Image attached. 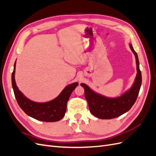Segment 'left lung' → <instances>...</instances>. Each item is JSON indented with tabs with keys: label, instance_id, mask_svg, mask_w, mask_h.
<instances>
[{
	"label": "left lung",
	"instance_id": "8db88e82",
	"mask_svg": "<svg viewBox=\"0 0 156 156\" xmlns=\"http://www.w3.org/2000/svg\"><path fill=\"white\" fill-rule=\"evenodd\" d=\"M129 48L135 56L136 75L133 85L120 96L108 98L94 92L86 84H81L84 89V97L88 102L90 112L98 119H112L119 117L128 111L136 100L142 83V75L137 54L131 44Z\"/></svg>",
	"mask_w": 156,
	"mask_h": 156
}]
</instances>
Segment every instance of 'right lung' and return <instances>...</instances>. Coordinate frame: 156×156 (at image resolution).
<instances>
[{
    "mask_svg": "<svg viewBox=\"0 0 156 156\" xmlns=\"http://www.w3.org/2000/svg\"><path fill=\"white\" fill-rule=\"evenodd\" d=\"M16 64H14L12 75V84L18 105L27 115L36 120L53 122L61 120L66 111L67 103L71 94L78 86V83H73L66 87L59 95L53 100L39 103L27 98L16 85L15 80Z\"/></svg>",
    "mask_w": 156,
    "mask_h": 156,
    "instance_id": "add662e5",
    "label": "right lung"
}]
</instances>
